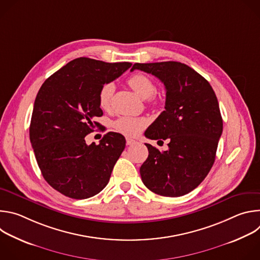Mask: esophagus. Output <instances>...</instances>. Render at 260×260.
I'll list each match as a JSON object with an SVG mask.
<instances>
[{"mask_svg": "<svg viewBox=\"0 0 260 260\" xmlns=\"http://www.w3.org/2000/svg\"><path fill=\"white\" fill-rule=\"evenodd\" d=\"M135 143H136L135 140H133V139H131V138H126V145L131 146V145H134Z\"/></svg>", "mask_w": 260, "mask_h": 260, "instance_id": "34e87169", "label": "esophagus"}]
</instances>
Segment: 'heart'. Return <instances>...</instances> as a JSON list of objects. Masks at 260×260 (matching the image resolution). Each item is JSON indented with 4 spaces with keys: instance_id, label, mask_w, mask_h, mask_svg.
Wrapping results in <instances>:
<instances>
[{
    "instance_id": "heart-1",
    "label": "heart",
    "mask_w": 260,
    "mask_h": 260,
    "mask_svg": "<svg viewBox=\"0 0 260 260\" xmlns=\"http://www.w3.org/2000/svg\"><path fill=\"white\" fill-rule=\"evenodd\" d=\"M127 84L132 89L143 99H147L151 103H156V98L153 95L156 90L154 82L144 74L136 73L127 79ZM115 86L112 82L105 83L99 91V105L103 110H109L112 103ZM147 120L145 118L122 116L118 118L113 126L118 132L127 136H137L145 126Z\"/></svg>"
}]
</instances>
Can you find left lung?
Segmentation results:
<instances>
[{
    "label": "left lung",
    "mask_w": 260,
    "mask_h": 260,
    "mask_svg": "<svg viewBox=\"0 0 260 260\" xmlns=\"http://www.w3.org/2000/svg\"><path fill=\"white\" fill-rule=\"evenodd\" d=\"M157 77L166 87L165 111L147 128L151 140H169V149L149 151L140 168L145 186L162 197H182L203 182L216 157L223 122L210 83L193 69L178 61L135 63Z\"/></svg>",
    "instance_id": "obj_1"
}]
</instances>
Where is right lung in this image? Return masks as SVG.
Instances as JSON below:
<instances>
[{"label":"right lung","mask_w":260,"mask_h":260,"mask_svg":"<svg viewBox=\"0 0 260 260\" xmlns=\"http://www.w3.org/2000/svg\"><path fill=\"white\" fill-rule=\"evenodd\" d=\"M131 62H105L88 57L71 60L55 72L36 96L29 140L41 173L61 194L84 200L101 192L125 147V139L109 132L87 145L85 137L99 126L95 117L101 87L121 76Z\"/></svg>","instance_id":"add662e5"}]
</instances>
